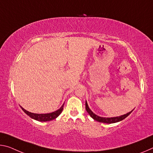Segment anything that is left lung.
Instances as JSON below:
<instances>
[{
  "mask_svg": "<svg viewBox=\"0 0 153 153\" xmlns=\"http://www.w3.org/2000/svg\"><path fill=\"white\" fill-rule=\"evenodd\" d=\"M86 110L87 111V112L89 114V115L91 116L94 120H95L98 121V122H100V123H107V124H111V123H118V122H119V121H121V120H123V119H125V118H127V116L132 112L134 109H133V110H131V111H129V112H128V113L126 114H124V115H121V116H116V117H111V118L101 117V116H97V114H95L93 113V111H91V109L89 108L88 105V103H87L86 101Z\"/></svg>",
  "mask_w": 153,
  "mask_h": 153,
  "instance_id": "obj_1",
  "label": "left lung"
}]
</instances>
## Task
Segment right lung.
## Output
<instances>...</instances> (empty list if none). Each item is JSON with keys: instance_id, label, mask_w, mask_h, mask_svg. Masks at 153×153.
Returning <instances> with one entry per match:
<instances>
[{"instance_id": "obj_1", "label": "right lung", "mask_w": 153, "mask_h": 153, "mask_svg": "<svg viewBox=\"0 0 153 153\" xmlns=\"http://www.w3.org/2000/svg\"><path fill=\"white\" fill-rule=\"evenodd\" d=\"M63 106H64V103L63 105H62L61 107L59 109V110L53 111V112L48 113V114L32 113L27 110H26L25 109H24L22 107H21V106L20 107L22 108V110L28 116H30L31 118H33V119L38 120V121H41V122H46V121H50L52 120L55 119V118H56L58 116L61 114L62 110H63Z\"/></svg>"}]
</instances>
